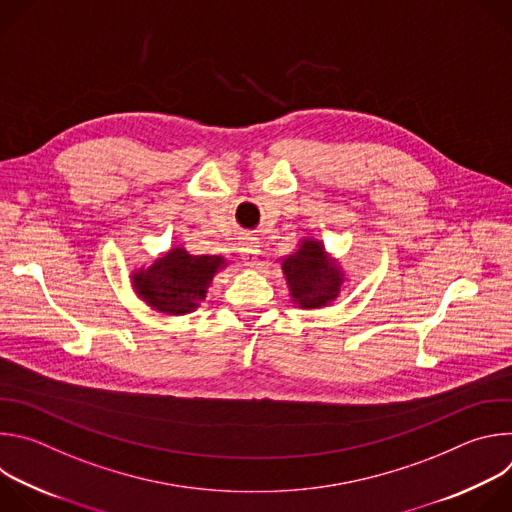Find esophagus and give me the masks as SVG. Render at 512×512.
<instances>
[{
  "label": "esophagus",
  "instance_id": "obj_1",
  "mask_svg": "<svg viewBox=\"0 0 512 512\" xmlns=\"http://www.w3.org/2000/svg\"><path fill=\"white\" fill-rule=\"evenodd\" d=\"M241 253H243V259L249 265H255L257 263V255H259V245L253 239H247V241L241 243Z\"/></svg>",
  "mask_w": 512,
  "mask_h": 512
}]
</instances>
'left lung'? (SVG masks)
I'll return each instance as SVG.
<instances>
[{
    "instance_id": "obj_1",
    "label": "left lung",
    "mask_w": 512,
    "mask_h": 512,
    "mask_svg": "<svg viewBox=\"0 0 512 512\" xmlns=\"http://www.w3.org/2000/svg\"><path fill=\"white\" fill-rule=\"evenodd\" d=\"M291 302L304 310L322 308L340 294L344 273L316 239H304L300 247L281 259Z\"/></svg>"
}]
</instances>
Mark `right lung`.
Returning <instances> with one entry per match:
<instances>
[{
  "mask_svg": "<svg viewBox=\"0 0 512 512\" xmlns=\"http://www.w3.org/2000/svg\"><path fill=\"white\" fill-rule=\"evenodd\" d=\"M225 265L218 255H190L184 247H174L148 269H137L131 279L139 298L154 310L180 316L198 308L212 277Z\"/></svg>",
  "mask_w": 512,
  "mask_h": 512,
  "instance_id": "right-lung-1",
  "label": "right lung"
}]
</instances>
